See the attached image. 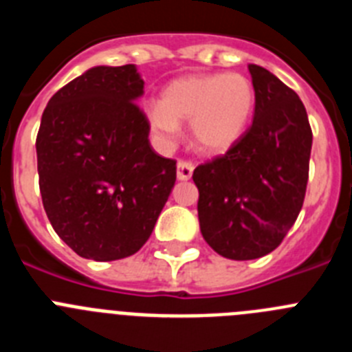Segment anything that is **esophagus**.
Here are the masks:
<instances>
[{
	"label": "esophagus",
	"instance_id": "1",
	"mask_svg": "<svg viewBox=\"0 0 352 352\" xmlns=\"http://www.w3.org/2000/svg\"><path fill=\"white\" fill-rule=\"evenodd\" d=\"M192 173H194V164L186 160L178 162V179L179 182H186V179L192 178Z\"/></svg>",
	"mask_w": 352,
	"mask_h": 352
}]
</instances>
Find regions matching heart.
Masks as SVG:
<instances>
[{"label":"heart","mask_w":352,"mask_h":352,"mask_svg":"<svg viewBox=\"0 0 352 352\" xmlns=\"http://www.w3.org/2000/svg\"><path fill=\"white\" fill-rule=\"evenodd\" d=\"M256 109V88L241 74L183 76L164 86L160 102L144 105L155 141L170 148L182 138V121H190L195 146L223 153L241 139Z\"/></svg>","instance_id":"1"}]
</instances>
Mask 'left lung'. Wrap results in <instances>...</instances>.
<instances>
[{"label": "left lung", "instance_id": "8db88e82", "mask_svg": "<svg viewBox=\"0 0 352 352\" xmlns=\"http://www.w3.org/2000/svg\"><path fill=\"white\" fill-rule=\"evenodd\" d=\"M248 72L256 88L250 130L192 176L201 234L232 261L257 259L282 243L303 206L312 149L300 96L259 65Z\"/></svg>", "mask_w": 352, "mask_h": 352}]
</instances>
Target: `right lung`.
<instances>
[{"label": "right lung", "instance_id": "right-lung-1", "mask_svg": "<svg viewBox=\"0 0 352 352\" xmlns=\"http://www.w3.org/2000/svg\"><path fill=\"white\" fill-rule=\"evenodd\" d=\"M135 65L93 67L52 95L36 135L40 194L56 234L77 256L116 261L151 236L176 162L155 153L135 102Z\"/></svg>", "mask_w": 352, "mask_h": 352}]
</instances>
